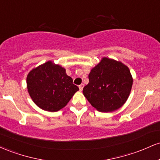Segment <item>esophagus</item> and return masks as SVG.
<instances>
[{"label": "esophagus", "instance_id": "esophagus-1", "mask_svg": "<svg viewBox=\"0 0 160 160\" xmlns=\"http://www.w3.org/2000/svg\"><path fill=\"white\" fill-rule=\"evenodd\" d=\"M83 87H84V85H83V84H80V85L79 86V89H80V91H82V89H83Z\"/></svg>", "mask_w": 160, "mask_h": 160}]
</instances>
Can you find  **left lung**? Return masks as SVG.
Listing matches in <instances>:
<instances>
[{
    "instance_id": "obj_1",
    "label": "left lung",
    "mask_w": 160,
    "mask_h": 160,
    "mask_svg": "<svg viewBox=\"0 0 160 160\" xmlns=\"http://www.w3.org/2000/svg\"><path fill=\"white\" fill-rule=\"evenodd\" d=\"M89 82L84 86V96L101 112H112L122 107L132 86L129 69L122 62L103 58L91 70Z\"/></svg>"
}]
</instances>
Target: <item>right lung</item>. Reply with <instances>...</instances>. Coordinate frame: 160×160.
I'll list each match as a JSON object with an SVG mask.
<instances>
[{"instance_id": "1", "label": "right lung", "mask_w": 160, "mask_h": 160, "mask_svg": "<svg viewBox=\"0 0 160 160\" xmlns=\"http://www.w3.org/2000/svg\"><path fill=\"white\" fill-rule=\"evenodd\" d=\"M27 88L33 102L44 111H59L68 103L79 88L65 69L49 61L29 72Z\"/></svg>"}]
</instances>
